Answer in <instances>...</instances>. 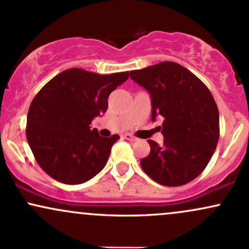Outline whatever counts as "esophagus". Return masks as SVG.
Returning a JSON list of instances; mask_svg holds the SVG:
<instances>
[{
  "instance_id": "esophagus-1",
  "label": "esophagus",
  "mask_w": 249,
  "mask_h": 249,
  "mask_svg": "<svg viewBox=\"0 0 249 249\" xmlns=\"http://www.w3.org/2000/svg\"><path fill=\"white\" fill-rule=\"evenodd\" d=\"M123 137H124L125 139H127V141H131V142L136 141V137H133V136L130 135V133H125V135L123 136Z\"/></svg>"
}]
</instances>
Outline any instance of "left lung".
I'll return each instance as SVG.
<instances>
[{
  "mask_svg": "<svg viewBox=\"0 0 249 249\" xmlns=\"http://www.w3.org/2000/svg\"><path fill=\"white\" fill-rule=\"evenodd\" d=\"M130 78L151 97V119L162 116L163 145L154 141L141 166L166 187L187 184L206 169L220 137L218 110L212 93L195 74L173 61L131 71Z\"/></svg>",
  "mask_w": 249,
  "mask_h": 249,
  "instance_id": "1",
  "label": "left lung"
}]
</instances>
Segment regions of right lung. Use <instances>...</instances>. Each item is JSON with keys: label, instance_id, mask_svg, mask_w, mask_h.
I'll use <instances>...</instances> for the list:
<instances>
[{"label": "right lung", "instance_id": "obj_1", "mask_svg": "<svg viewBox=\"0 0 249 249\" xmlns=\"http://www.w3.org/2000/svg\"><path fill=\"white\" fill-rule=\"evenodd\" d=\"M129 72L102 75L70 68L49 80L34 97L26 136L37 164L52 178L80 184L103 170L118 135L102 137L89 124L108 107V95Z\"/></svg>", "mask_w": 249, "mask_h": 249}]
</instances>
